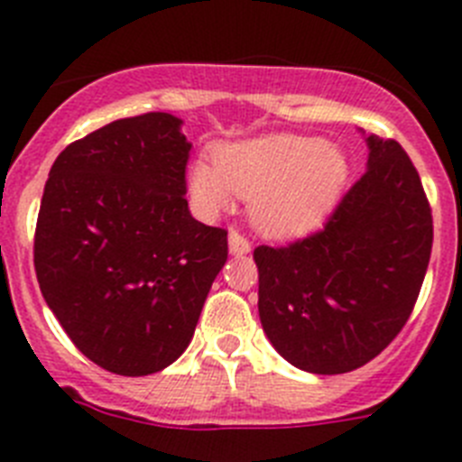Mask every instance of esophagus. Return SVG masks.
Returning a JSON list of instances; mask_svg holds the SVG:
<instances>
[{"instance_id":"esophagus-1","label":"esophagus","mask_w":462,"mask_h":462,"mask_svg":"<svg viewBox=\"0 0 462 462\" xmlns=\"http://www.w3.org/2000/svg\"><path fill=\"white\" fill-rule=\"evenodd\" d=\"M228 250H231V254L234 256H243L252 250V245L250 240H247V236L240 234V231H236L234 228V231L228 234Z\"/></svg>"}]
</instances>
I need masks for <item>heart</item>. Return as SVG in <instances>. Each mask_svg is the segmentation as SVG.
Returning <instances> with one entry per match:
<instances>
[{"label": "heart", "instance_id": "b5f03b06", "mask_svg": "<svg viewBox=\"0 0 462 462\" xmlns=\"http://www.w3.org/2000/svg\"><path fill=\"white\" fill-rule=\"evenodd\" d=\"M346 178L340 150L308 136H263L215 152V169L194 164L189 189L196 206L219 212L231 196L252 199V219L271 236L314 228L337 201Z\"/></svg>", "mask_w": 462, "mask_h": 462}]
</instances>
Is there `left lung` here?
<instances>
[{
    "mask_svg": "<svg viewBox=\"0 0 462 462\" xmlns=\"http://www.w3.org/2000/svg\"><path fill=\"white\" fill-rule=\"evenodd\" d=\"M368 171L324 228L284 247L259 245V317L291 365L361 368L410 319L432 250V212L398 141L368 136Z\"/></svg>",
    "mask_w": 462,
    "mask_h": 462,
    "instance_id": "8db88e82",
    "label": "left lung"
}]
</instances>
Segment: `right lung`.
Here are the masks:
<instances>
[{
  "label": "right lung",
  "mask_w": 462,
  "mask_h": 462,
  "mask_svg": "<svg viewBox=\"0 0 462 462\" xmlns=\"http://www.w3.org/2000/svg\"><path fill=\"white\" fill-rule=\"evenodd\" d=\"M182 120L143 113L60 152L34 234L36 280L80 352L108 373L164 370L194 336L228 256L187 208Z\"/></svg>",
  "instance_id": "1"
}]
</instances>
